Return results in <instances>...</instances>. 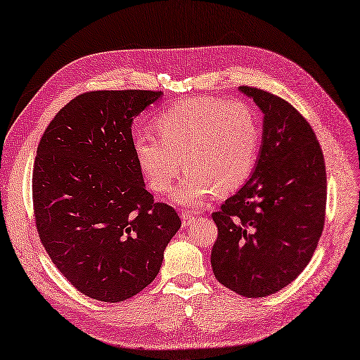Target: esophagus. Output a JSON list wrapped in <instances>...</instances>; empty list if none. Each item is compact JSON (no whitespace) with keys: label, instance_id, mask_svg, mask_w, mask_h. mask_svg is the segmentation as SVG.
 <instances>
[{"label":"esophagus","instance_id":"34e87169","mask_svg":"<svg viewBox=\"0 0 360 360\" xmlns=\"http://www.w3.org/2000/svg\"><path fill=\"white\" fill-rule=\"evenodd\" d=\"M195 214L189 212V210H183L181 212V221H183V227H188L192 221H194Z\"/></svg>","mask_w":360,"mask_h":360}]
</instances>
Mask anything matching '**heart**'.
Segmentation results:
<instances>
[{
    "label": "heart",
    "instance_id": "obj_1",
    "mask_svg": "<svg viewBox=\"0 0 360 360\" xmlns=\"http://www.w3.org/2000/svg\"><path fill=\"white\" fill-rule=\"evenodd\" d=\"M154 124L159 136L140 133L134 139L137 162L160 194L172 188L186 165L191 172L172 194L180 205H200L214 191L240 189L255 169L261 128L246 102L186 99L162 111Z\"/></svg>",
    "mask_w": 360,
    "mask_h": 360
}]
</instances>
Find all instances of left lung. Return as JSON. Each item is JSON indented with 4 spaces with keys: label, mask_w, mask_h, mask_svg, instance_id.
Masks as SVG:
<instances>
[{
    "label": "left lung",
    "mask_w": 360,
    "mask_h": 360,
    "mask_svg": "<svg viewBox=\"0 0 360 360\" xmlns=\"http://www.w3.org/2000/svg\"><path fill=\"white\" fill-rule=\"evenodd\" d=\"M240 90L264 112L257 168L212 214L214 275L246 297L276 293L309 264L326 221L327 172L316 134L302 114L257 86Z\"/></svg>",
    "instance_id": "1"
}]
</instances>
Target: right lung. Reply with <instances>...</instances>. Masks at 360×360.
<instances>
[{
    "label": "right lung",
    "mask_w": 360,
    "mask_h": 360,
    "mask_svg": "<svg viewBox=\"0 0 360 360\" xmlns=\"http://www.w3.org/2000/svg\"><path fill=\"white\" fill-rule=\"evenodd\" d=\"M153 90L85 91L58 111L34 157V224L50 259L77 292L122 302L157 276L180 229L172 206L145 189L134 116Z\"/></svg>",
    "instance_id": "obj_1"
}]
</instances>
